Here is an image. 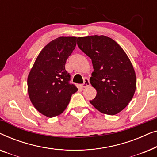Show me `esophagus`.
<instances>
[{"mask_svg": "<svg viewBox=\"0 0 157 157\" xmlns=\"http://www.w3.org/2000/svg\"><path fill=\"white\" fill-rule=\"evenodd\" d=\"M90 85V82H89V80L88 78H84V80H83V84H81V87L82 88H86L87 86H89Z\"/></svg>", "mask_w": 157, "mask_h": 157, "instance_id": "esophagus-1", "label": "esophagus"}]
</instances>
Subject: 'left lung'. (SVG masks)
I'll return each instance as SVG.
<instances>
[{
	"instance_id": "1",
	"label": "left lung",
	"mask_w": 157,
	"mask_h": 157,
	"mask_svg": "<svg viewBox=\"0 0 157 157\" xmlns=\"http://www.w3.org/2000/svg\"><path fill=\"white\" fill-rule=\"evenodd\" d=\"M78 48L92 61L90 83L96 90L90 103L100 112L115 115L132 99L136 78L132 62L115 40L105 36L77 38Z\"/></svg>"
}]
</instances>
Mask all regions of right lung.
I'll use <instances>...</instances> for the list:
<instances>
[{"mask_svg":"<svg viewBox=\"0 0 157 157\" xmlns=\"http://www.w3.org/2000/svg\"><path fill=\"white\" fill-rule=\"evenodd\" d=\"M76 37H59L46 45L38 54L29 76L28 93L34 107L51 118L63 112L72 94L78 91L69 83L65 69L68 56L76 46Z\"/></svg>","mask_w":157,"mask_h":157,"instance_id":"1","label":"right lung"}]
</instances>
